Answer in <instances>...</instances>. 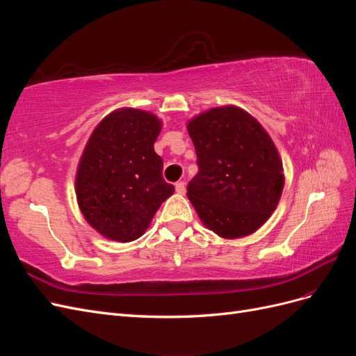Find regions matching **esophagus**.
Returning <instances> with one entry per match:
<instances>
[{"label":"esophagus","mask_w":356,"mask_h":356,"mask_svg":"<svg viewBox=\"0 0 356 356\" xmlns=\"http://www.w3.org/2000/svg\"><path fill=\"white\" fill-rule=\"evenodd\" d=\"M175 190H177L178 195H184V193H186V184H184V182H182V181L177 182Z\"/></svg>","instance_id":"esophagus-1"}]
</instances>
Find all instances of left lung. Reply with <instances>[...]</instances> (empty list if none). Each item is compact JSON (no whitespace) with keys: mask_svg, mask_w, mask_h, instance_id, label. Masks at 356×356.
Here are the masks:
<instances>
[{"mask_svg":"<svg viewBox=\"0 0 356 356\" xmlns=\"http://www.w3.org/2000/svg\"><path fill=\"white\" fill-rule=\"evenodd\" d=\"M187 131L199 166L187 197L200 221L224 239L257 232L276 209L285 182L270 135L234 105L193 117Z\"/></svg>","mask_w":356,"mask_h":356,"instance_id":"1","label":"left lung"}]
</instances>
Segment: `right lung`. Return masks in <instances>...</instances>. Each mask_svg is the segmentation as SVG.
I'll use <instances>...</instances> for the list:
<instances>
[{"label": "right lung", "mask_w": 356, "mask_h": 356, "mask_svg": "<svg viewBox=\"0 0 356 356\" xmlns=\"http://www.w3.org/2000/svg\"><path fill=\"white\" fill-rule=\"evenodd\" d=\"M161 120L148 111L118 108L95 127L79 161L75 195L84 220L115 242L141 238L174 186L161 177L154 152Z\"/></svg>", "instance_id": "obj_1"}]
</instances>
